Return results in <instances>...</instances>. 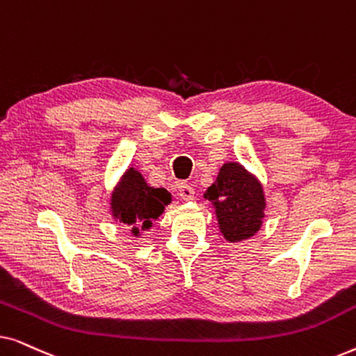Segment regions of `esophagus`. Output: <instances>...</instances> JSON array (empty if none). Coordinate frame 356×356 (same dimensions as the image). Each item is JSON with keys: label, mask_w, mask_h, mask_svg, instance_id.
I'll use <instances>...</instances> for the list:
<instances>
[{"label": "esophagus", "mask_w": 356, "mask_h": 356, "mask_svg": "<svg viewBox=\"0 0 356 356\" xmlns=\"http://www.w3.org/2000/svg\"><path fill=\"white\" fill-rule=\"evenodd\" d=\"M178 191H179V197L184 199V201H193L194 199V189H193V186H189V184H186V183L179 184Z\"/></svg>", "instance_id": "esophagus-1"}]
</instances>
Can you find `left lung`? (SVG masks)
Listing matches in <instances>:
<instances>
[{
    "instance_id": "obj_1",
    "label": "left lung",
    "mask_w": 356,
    "mask_h": 356,
    "mask_svg": "<svg viewBox=\"0 0 356 356\" xmlns=\"http://www.w3.org/2000/svg\"><path fill=\"white\" fill-rule=\"evenodd\" d=\"M204 197L216 209L218 230L228 243L248 240L262 227L266 216L264 188L256 175L241 163H223Z\"/></svg>"
}]
</instances>
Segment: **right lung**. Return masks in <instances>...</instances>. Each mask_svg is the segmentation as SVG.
I'll use <instances>...</instances> for the list:
<instances>
[{"label": "right lung", "mask_w": 356, "mask_h": 356, "mask_svg": "<svg viewBox=\"0 0 356 356\" xmlns=\"http://www.w3.org/2000/svg\"><path fill=\"white\" fill-rule=\"evenodd\" d=\"M172 202V194L165 188L149 186L143 173L128 168L110 196L111 217L116 223L131 228L134 236L149 230L152 222L162 216L165 206Z\"/></svg>", "instance_id": "add662e5"}]
</instances>
